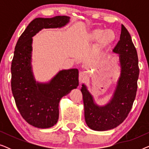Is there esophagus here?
I'll return each instance as SVG.
<instances>
[{"instance_id": "esophagus-1", "label": "esophagus", "mask_w": 149, "mask_h": 149, "mask_svg": "<svg viewBox=\"0 0 149 149\" xmlns=\"http://www.w3.org/2000/svg\"><path fill=\"white\" fill-rule=\"evenodd\" d=\"M87 77V76L86 72H84V71H81V72H79V82L81 83L85 82V81H86Z\"/></svg>"}]
</instances>
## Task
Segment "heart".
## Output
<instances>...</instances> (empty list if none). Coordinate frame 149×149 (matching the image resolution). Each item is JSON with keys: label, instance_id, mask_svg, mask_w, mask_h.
<instances>
[{"label": "heart", "instance_id": "heart-1", "mask_svg": "<svg viewBox=\"0 0 149 149\" xmlns=\"http://www.w3.org/2000/svg\"><path fill=\"white\" fill-rule=\"evenodd\" d=\"M88 38L91 41L97 40V48L103 49L113 44L116 40V34L112 30H104L97 28L91 30L88 34Z\"/></svg>", "mask_w": 149, "mask_h": 149}]
</instances>
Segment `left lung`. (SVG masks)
<instances>
[{
  "instance_id": "1",
  "label": "left lung",
  "mask_w": 149,
  "mask_h": 149,
  "mask_svg": "<svg viewBox=\"0 0 149 149\" xmlns=\"http://www.w3.org/2000/svg\"><path fill=\"white\" fill-rule=\"evenodd\" d=\"M113 52L119 54L121 75L111 100L107 105L99 107L85 85H82L81 89L85 122L95 131L113 129L123 123L131 111L136 95L140 71L138 54L131 36L123 24L120 40Z\"/></svg>"
}]
</instances>
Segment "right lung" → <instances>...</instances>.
<instances>
[{
	"label": "right lung",
	"mask_w": 149,
	"mask_h": 149,
	"mask_svg": "<svg viewBox=\"0 0 149 149\" xmlns=\"http://www.w3.org/2000/svg\"><path fill=\"white\" fill-rule=\"evenodd\" d=\"M70 17L58 15L36 18L28 24L18 39L11 62V90L18 111L34 127L49 128L58 122L61 98L79 85L77 69L63 70L49 83H39L34 78L31 66L33 36L42 28H61Z\"/></svg>",
	"instance_id": "1"
}]
</instances>
